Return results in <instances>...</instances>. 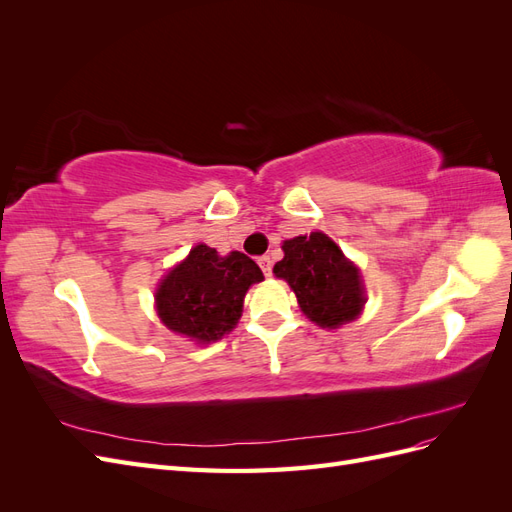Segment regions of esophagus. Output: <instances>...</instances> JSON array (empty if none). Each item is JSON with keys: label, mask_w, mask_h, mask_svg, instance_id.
Instances as JSON below:
<instances>
[{"label": "esophagus", "mask_w": 512, "mask_h": 512, "mask_svg": "<svg viewBox=\"0 0 512 512\" xmlns=\"http://www.w3.org/2000/svg\"><path fill=\"white\" fill-rule=\"evenodd\" d=\"M258 265H260L262 273H265L267 277L271 275V267H273V260H271V256H260V258H258Z\"/></svg>", "instance_id": "obj_1"}]
</instances>
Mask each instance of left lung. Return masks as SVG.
<instances>
[{"label":"left lung","mask_w":512,"mask_h":512,"mask_svg":"<svg viewBox=\"0 0 512 512\" xmlns=\"http://www.w3.org/2000/svg\"><path fill=\"white\" fill-rule=\"evenodd\" d=\"M284 258L273 267L299 299L303 314L324 329H335L361 314V275L344 252L322 232L294 237L282 245Z\"/></svg>","instance_id":"obj_1"}]
</instances>
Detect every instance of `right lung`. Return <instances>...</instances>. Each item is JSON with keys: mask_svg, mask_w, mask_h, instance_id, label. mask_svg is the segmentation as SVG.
Instances as JSON below:
<instances>
[{"mask_svg": "<svg viewBox=\"0 0 512 512\" xmlns=\"http://www.w3.org/2000/svg\"><path fill=\"white\" fill-rule=\"evenodd\" d=\"M262 280L250 256H220L209 245H196L162 280L156 294L158 316L170 331L196 342H215L241 318L247 288Z\"/></svg>", "mask_w": 512, "mask_h": 512, "instance_id": "right-lung-1", "label": "right lung"}]
</instances>
